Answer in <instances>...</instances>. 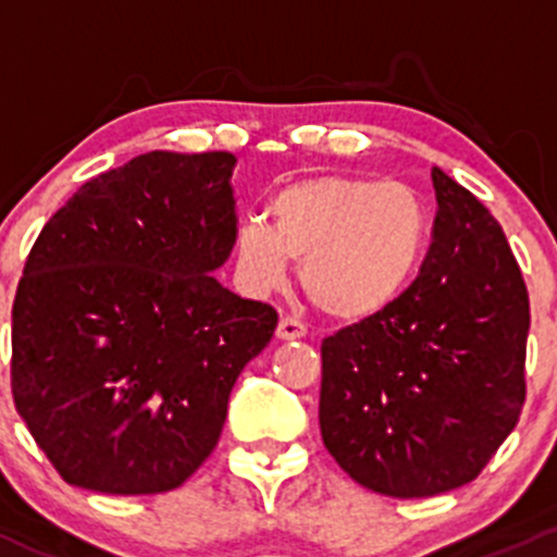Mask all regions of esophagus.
Masks as SVG:
<instances>
[{
	"mask_svg": "<svg viewBox=\"0 0 557 557\" xmlns=\"http://www.w3.org/2000/svg\"><path fill=\"white\" fill-rule=\"evenodd\" d=\"M301 336H307V325L301 320L290 318V314L280 318L277 339H301Z\"/></svg>",
	"mask_w": 557,
	"mask_h": 557,
	"instance_id": "1",
	"label": "esophagus"
}]
</instances>
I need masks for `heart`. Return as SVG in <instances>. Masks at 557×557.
Here are the masks:
<instances>
[{"label":"heart","mask_w":557,"mask_h":557,"mask_svg":"<svg viewBox=\"0 0 557 557\" xmlns=\"http://www.w3.org/2000/svg\"><path fill=\"white\" fill-rule=\"evenodd\" d=\"M429 205L418 188L363 174H314L269 199V223L237 228V263L256 290L285 283L301 261V285L336 320L380 314L418 274L429 247Z\"/></svg>","instance_id":"b5f03b06"}]
</instances>
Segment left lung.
I'll return each mask as SVG.
<instances>
[{"label": "left lung", "instance_id": "obj_1", "mask_svg": "<svg viewBox=\"0 0 557 557\" xmlns=\"http://www.w3.org/2000/svg\"><path fill=\"white\" fill-rule=\"evenodd\" d=\"M436 218L414 283L320 345V434L374 493L423 498L474 480L525 404L528 290L471 190L431 172Z\"/></svg>", "mask_w": 557, "mask_h": 557}]
</instances>
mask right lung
Listing matches in <instances>:
<instances>
[{
  "label": "right lung",
  "mask_w": 557,
  "mask_h": 557,
  "mask_svg": "<svg viewBox=\"0 0 557 557\" xmlns=\"http://www.w3.org/2000/svg\"><path fill=\"white\" fill-rule=\"evenodd\" d=\"M232 153L153 150L91 177L45 223L13 301V401L64 482L183 485L232 387L277 329L212 272L237 243Z\"/></svg>",
  "instance_id": "add662e5"
}]
</instances>
